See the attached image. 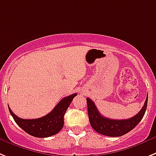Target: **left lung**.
<instances>
[{"instance_id":"8db88e82","label":"left lung","mask_w":156,"mask_h":156,"mask_svg":"<svg viewBox=\"0 0 156 156\" xmlns=\"http://www.w3.org/2000/svg\"><path fill=\"white\" fill-rule=\"evenodd\" d=\"M147 95L144 105L136 116L125 120H112L101 116L91 99L86 98L87 109L91 127L97 133L108 136L116 137L129 133L138 125L144 115L147 105Z\"/></svg>"}]
</instances>
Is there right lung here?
Segmentation results:
<instances>
[{
  "label": "right lung",
  "instance_id": "right-lung-1",
  "mask_svg": "<svg viewBox=\"0 0 156 156\" xmlns=\"http://www.w3.org/2000/svg\"><path fill=\"white\" fill-rule=\"evenodd\" d=\"M77 94L62 98L53 110L46 116L38 119H22L14 114L9 107L10 114L15 122L29 135L39 138H45L55 135L62 129L64 125V115L68 107Z\"/></svg>",
  "mask_w": 156,
  "mask_h": 156
}]
</instances>
